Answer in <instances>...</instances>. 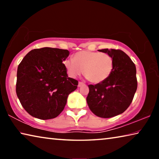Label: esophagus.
I'll return each mask as SVG.
<instances>
[{"label": "esophagus", "mask_w": 159, "mask_h": 159, "mask_svg": "<svg viewBox=\"0 0 159 159\" xmlns=\"http://www.w3.org/2000/svg\"><path fill=\"white\" fill-rule=\"evenodd\" d=\"M84 85V83H82V82H79V85H78V87H81L82 85Z\"/></svg>", "instance_id": "obj_1"}]
</instances>
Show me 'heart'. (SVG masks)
<instances>
[{
	"label": "heart",
	"instance_id": "heart-1",
	"mask_svg": "<svg viewBox=\"0 0 159 159\" xmlns=\"http://www.w3.org/2000/svg\"><path fill=\"white\" fill-rule=\"evenodd\" d=\"M70 76L76 77L83 72L85 77L93 83L104 81L114 69L113 58L108 53L83 50L76 52L74 59L63 61Z\"/></svg>",
	"mask_w": 159,
	"mask_h": 159
}]
</instances>
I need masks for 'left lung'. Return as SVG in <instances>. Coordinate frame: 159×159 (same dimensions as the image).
Returning <instances> with one entry per match:
<instances>
[{
	"instance_id": "8db88e82",
	"label": "left lung",
	"mask_w": 159,
	"mask_h": 159,
	"mask_svg": "<svg viewBox=\"0 0 159 159\" xmlns=\"http://www.w3.org/2000/svg\"><path fill=\"white\" fill-rule=\"evenodd\" d=\"M113 58L114 69L104 81L89 85L86 100L94 114L111 118L124 112L133 101L138 88L136 67L131 59L120 50L102 49Z\"/></svg>"
}]
</instances>
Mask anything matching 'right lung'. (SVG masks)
Here are the masks:
<instances>
[{
    "mask_svg": "<svg viewBox=\"0 0 159 159\" xmlns=\"http://www.w3.org/2000/svg\"><path fill=\"white\" fill-rule=\"evenodd\" d=\"M67 50L42 48L31 50L19 64L16 93L32 116L42 120L57 117L63 111L78 80L69 78L63 61Z\"/></svg>",
    "mask_w": 159,
    "mask_h": 159,
    "instance_id": "right-lung-1",
    "label": "right lung"
}]
</instances>
